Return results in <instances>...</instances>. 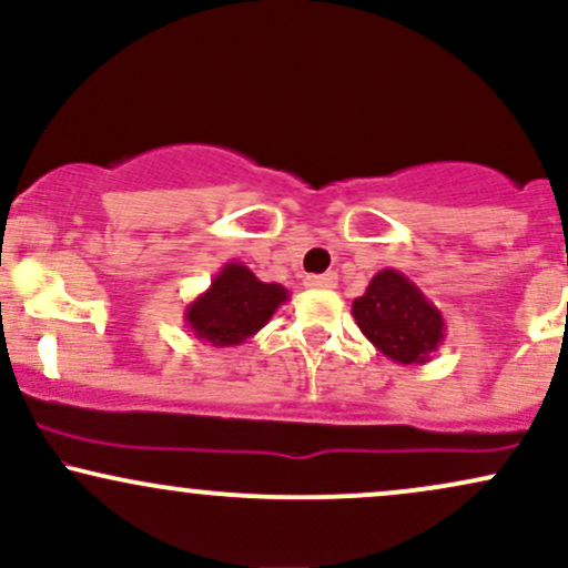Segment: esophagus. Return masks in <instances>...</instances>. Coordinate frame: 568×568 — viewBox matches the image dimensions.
<instances>
[{"label": "esophagus", "instance_id": "esophagus-1", "mask_svg": "<svg viewBox=\"0 0 568 568\" xmlns=\"http://www.w3.org/2000/svg\"><path fill=\"white\" fill-rule=\"evenodd\" d=\"M338 275L336 272H325V275H310L304 280L306 288H336Z\"/></svg>", "mask_w": 568, "mask_h": 568}]
</instances>
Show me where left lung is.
<instances>
[{"mask_svg": "<svg viewBox=\"0 0 568 568\" xmlns=\"http://www.w3.org/2000/svg\"><path fill=\"white\" fill-rule=\"evenodd\" d=\"M357 328L389 361L425 366L446 338L440 310L397 270L371 277L363 296L352 302Z\"/></svg>", "mask_w": 568, "mask_h": 568, "instance_id": "1", "label": "left lung"}]
</instances>
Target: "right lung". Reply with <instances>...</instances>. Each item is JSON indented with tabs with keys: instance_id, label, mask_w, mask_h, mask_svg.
Instances as JSON below:
<instances>
[{
	"instance_id": "1",
	"label": "right lung",
	"mask_w": 568,
	"mask_h": 568,
	"mask_svg": "<svg viewBox=\"0 0 568 568\" xmlns=\"http://www.w3.org/2000/svg\"><path fill=\"white\" fill-rule=\"evenodd\" d=\"M291 293L280 283H262L245 264L230 262L194 302L186 304L184 323L194 338L211 347H234L272 321Z\"/></svg>"
}]
</instances>
